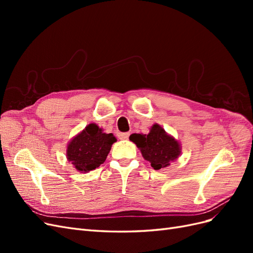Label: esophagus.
<instances>
[{
  "label": "esophagus",
  "mask_w": 253,
  "mask_h": 253,
  "mask_svg": "<svg viewBox=\"0 0 253 253\" xmlns=\"http://www.w3.org/2000/svg\"><path fill=\"white\" fill-rule=\"evenodd\" d=\"M128 136H129V133H119L118 134L119 139H127Z\"/></svg>",
  "instance_id": "1"
}]
</instances>
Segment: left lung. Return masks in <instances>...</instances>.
I'll return each instance as SVG.
<instances>
[{
	"mask_svg": "<svg viewBox=\"0 0 253 253\" xmlns=\"http://www.w3.org/2000/svg\"><path fill=\"white\" fill-rule=\"evenodd\" d=\"M129 140L140 149L143 158L151 163L154 170L170 166V163L180 154L179 143L173 137L167 135L165 129L158 125L153 126L148 135L132 134Z\"/></svg>",
	"mask_w": 253,
	"mask_h": 253,
	"instance_id": "left-lung-1",
	"label": "left lung"
}]
</instances>
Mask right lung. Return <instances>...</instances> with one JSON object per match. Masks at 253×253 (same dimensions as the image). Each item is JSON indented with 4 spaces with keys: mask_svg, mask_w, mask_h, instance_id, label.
I'll use <instances>...</instances> for the list:
<instances>
[{
    "mask_svg": "<svg viewBox=\"0 0 253 253\" xmlns=\"http://www.w3.org/2000/svg\"><path fill=\"white\" fill-rule=\"evenodd\" d=\"M116 140L112 133L105 134L95 124H90L68 144V162H72L80 172L95 170L105 162L112 144Z\"/></svg>",
    "mask_w": 253,
    "mask_h": 253,
    "instance_id": "right-lung-1",
    "label": "right lung"
}]
</instances>
